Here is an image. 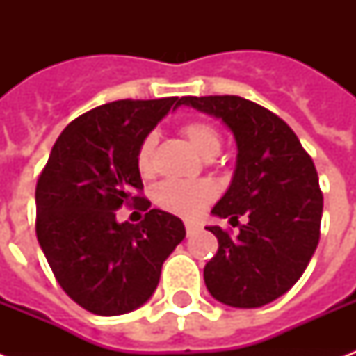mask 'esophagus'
<instances>
[{
    "label": "esophagus",
    "mask_w": 356,
    "mask_h": 356,
    "mask_svg": "<svg viewBox=\"0 0 356 356\" xmlns=\"http://www.w3.org/2000/svg\"><path fill=\"white\" fill-rule=\"evenodd\" d=\"M184 229H186V234H188V236H192V234H195L197 231H200V225L186 222V223H184Z\"/></svg>",
    "instance_id": "1"
}]
</instances>
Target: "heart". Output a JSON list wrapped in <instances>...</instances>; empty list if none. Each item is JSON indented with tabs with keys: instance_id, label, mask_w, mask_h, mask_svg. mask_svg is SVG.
<instances>
[{
	"instance_id": "heart-1",
	"label": "heart",
	"mask_w": 356,
	"mask_h": 356,
	"mask_svg": "<svg viewBox=\"0 0 356 356\" xmlns=\"http://www.w3.org/2000/svg\"><path fill=\"white\" fill-rule=\"evenodd\" d=\"M181 133L192 144V147L205 159H211L220 151L222 134L216 125L205 120H192V122L183 123ZM155 145L156 134L147 133L136 147L134 161H136L138 172L144 175L153 172ZM214 197H216V188L209 181H162L153 190V201L156 207L183 218L197 216Z\"/></svg>"
}]
</instances>
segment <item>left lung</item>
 <instances>
[{
  "label": "left lung",
  "mask_w": 356,
  "mask_h": 356,
  "mask_svg": "<svg viewBox=\"0 0 356 356\" xmlns=\"http://www.w3.org/2000/svg\"><path fill=\"white\" fill-rule=\"evenodd\" d=\"M181 105L222 120L238 147L231 186L212 214L245 223L236 236L205 227L218 238L203 270L207 288L236 309L271 303L303 275L320 242L323 195L314 162L286 123L249 99L186 96Z\"/></svg>",
  "instance_id": "left-lung-1"
}]
</instances>
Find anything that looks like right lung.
<instances>
[{
	"mask_svg": "<svg viewBox=\"0 0 356 356\" xmlns=\"http://www.w3.org/2000/svg\"><path fill=\"white\" fill-rule=\"evenodd\" d=\"M179 97L120 99L68 123L36 183V238L63 290L92 314L120 316L153 296L184 225L151 209L144 222H116L123 205L151 203L136 168L145 134Z\"/></svg>",
	"mask_w": 356,
	"mask_h": 356,
	"instance_id": "add662e5",
	"label": "right lung"
}]
</instances>
